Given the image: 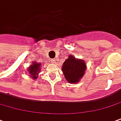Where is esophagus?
I'll use <instances>...</instances> for the list:
<instances>
[{"label": "esophagus", "instance_id": "1", "mask_svg": "<svg viewBox=\"0 0 121 121\" xmlns=\"http://www.w3.org/2000/svg\"><path fill=\"white\" fill-rule=\"evenodd\" d=\"M52 62H54V61H55V60H52Z\"/></svg>", "mask_w": 121, "mask_h": 121}]
</instances>
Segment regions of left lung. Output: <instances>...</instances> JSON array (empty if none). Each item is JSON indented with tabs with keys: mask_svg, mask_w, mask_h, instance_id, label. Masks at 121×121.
Masks as SVG:
<instances>
[{
	"mask_svg": "<svg viewBox=\"0 0 121 121\" xmlns=\"http://www.w3.org/2000/svg\"><path fill=\"white\" fill-rule=\"evenodd\" d=\"M86 69L85 63L83 60H78L69 56L62 65V71L65 79L71 83H75L79 81Z\"/></svg>",
	"mask_w": 121,
	"mask_h": 121,
	"instance_id": "left-lung-1",
	"label": "left lung"
}]
</instances>
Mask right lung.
<instances>
[{"instance_id":"1","label":"right lung","mask_w":121,"mask_h":121,"mask_svg":"<svg viewBox=\"0 0 121 121\" xmlns=\"http://www.w3.org/2000/svg\"><path fill=\"white\" fill-rule=\"evenodd\" d=\"M40 65L41 64H38V63H36L35 61L33 62V64L30 65V67L28 69V71L29 72V73L30 74L31 76H32V78L36 79L38 78V74L40 72Z\"/></svg>"}]
</instances>
